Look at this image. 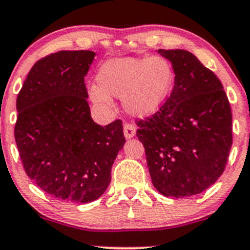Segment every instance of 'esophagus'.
Masks as SVG:
<instances>
[{"instance_id": "esophagus-1", "label": "esophagus", "mask_w": 250, "mask_h": 250, "mask_svg": "<svg viewBox=\"0 0 250 250\" xmlns=\"http://www.w3.org/2000/svg\"><path fill=\"white\" fill-rule=\"evenodd\" d=\"M135 133H136V128H135L134 125H131V123H125V125H123V134H125V139H131V137H134Z\"/></svg>"}]
</instances>
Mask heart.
I'll return each mask as SVG.
<instances>
[{
	"mask_svg": "<svg viewBox=\"0 0 250 250\" xmlns=\"http://www.w3.org/2000/svg\"><path fill=\"white\" fill-rule=\"evenodd\" d=\"M173 70L165 59H115L99 71L97 84L89 89L91 102L102 109L113 107L111 96L122 99L127 113L134 116L154 114L167 99Z\"/></svg>",
	"mask_w": 250,
	"mask_h": 250,
	"instance_id": "heart-1",
	"label": "heart"
}]
</instances>
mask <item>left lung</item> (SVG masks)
I'll list each match as a JSON object with an SVG mask.
<instances>
[{
	"label": "left lung",
	"mask_w": 250,
	"mask_h": 250,
	"mask_svg": "<svg viewBox=\"0 0 250 250\" xmlns=\"http://www.w3.org/2000/svg\"><path fill=\"white\" fill-rule=\"evenodd\" d=\"M173 65L170 96L137 122L151 182L167 197L202 193L225 170L233 143L231 110L222 83L183 49H159Z\"/></svg>",
	"instance_id": "1"
}]
</instances>
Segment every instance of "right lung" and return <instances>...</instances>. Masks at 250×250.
Masks as SVG:
<instances>
[{
    "label": "right lung",
    "mask_w": 250,
    "mask_h": 250,
    "mask_svg": "<svg viewBox=\"0 0 250 250\" xmlns=\"http://www.w3.org/2000/svg\"><path fill=\"white\" fill-rule=\"evenodd\" d=\"M90 50H61L33 65L16 100L15 141L28 176L55 199L88 203L111 180L125 146L121 120L97 125L90 116L84 77Z\"/></svg>",
    "instance_id": "1"
}]
</instances>
